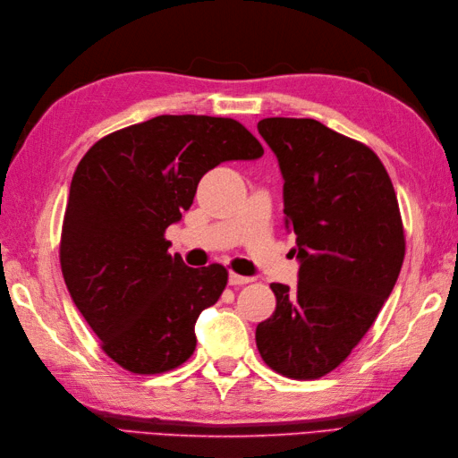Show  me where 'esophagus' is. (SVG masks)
Here are the masks:
<instances>
[{
    "mask_svg": "<svg viewBox=\"0 0 458 458\" xmlns=\"http://www.w3.org/2000/svg\"><path fill=\"white\" fill-rule=\"evenodd\" d=\"M250 281H251V277L238 276V274H234V271H232V274L228 276V284H230V285H234V287H238V285H246V284H250Z\"/></svg>",
    "mask_w": 458,
    "mask_h": 458,
    "instance_id": "34e87169",
    "label": "esophagus"
}]
</instances>
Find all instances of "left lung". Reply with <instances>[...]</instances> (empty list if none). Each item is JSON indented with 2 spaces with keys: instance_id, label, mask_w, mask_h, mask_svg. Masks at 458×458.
Segmentation results:
<instances>
[{
  "instance_id": "obj_1",
  "label": "left lung",
  "mask_w": 458,
  "mask_h": 458,
  "mask_svg": "<svg viewBox=\"0 0 458 458\" xmlns=\"http://www.w3.org/2000/svg\"><path fill=\"white\" fill-rule=\"evenodd\" d=\"M284 173L295 289L271 284L276 310L256 328L264 362L293 379L333 372L374 325L405 258L400 204L377 155L309 118H266Z\"/></svg>"
}]
</instances>
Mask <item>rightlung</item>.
<instances>
[{
    "mask_svg": "<svg viewBox=\"0 0 458 458\" xmlns=\"http://www.w3.org/2000/svg\"><path fill=\"white\" fill-rule=\"evenodd\" d=\"M261 155L240 122L192 114L128 125L86 151L58 258L68 293L115 364L151 376L192 356L194 323L220 299L228 271L184 266L165 232L191 208L204 173Z\"/></svg>",
    "mask_w": 458,
    "mask_h": 458,
    "instance_id": "right-lung-1",
    "label": "right lung"
}]
</instances>
